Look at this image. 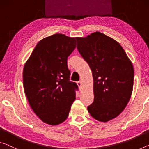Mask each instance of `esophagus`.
<instances>
[{"mask_svg": "<svg viewBox=\"0 0 149 149\" xmlns=\"http://www.w3.org/2000/svg\"><path fill=\"white\" fill-rule=\"evenodd\" d=\"M77 84L78 85V87H79V89L80 90L81 89V88H82V81H78L77 83Z\"/></svg>", "mask_w": 149, "mask_h": 149, "instance_id": "esophagus-1", "label": "esophagus"}]
</instances>
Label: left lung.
<instances>
[{
    "label": "left lung",
    "mask_w": 149,
    "mask_h": 149,
    "mask_svg": "<svg viewBox=\"0 0 149 149\" xmlns=\"http://www.w3.org/2000/svg\"><path fill=\"white\" fill-rule=\"evenodd\" d=\"M77 49L91 69L94 101L87 107L95 120L107 122L120 115L132 96L134 69L122 47L102 33L76 37Z\"/></svg>",
    "instance_id": "8db88e82"
}]
</instances>
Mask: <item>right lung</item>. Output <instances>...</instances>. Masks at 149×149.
I'll use <instances>...</instances> for the list:
<instances>
[{
  "label": "right lung",
  "instance_id": "obj_1",
  "mask_svg": "<svg viewBox=\"0 0 149 149\" xmlns=\"http://www.w3.org/2000/svg\"><path fill=\"white\" fill-rule=\"evenodd\" d=\"M74 37L54 34L40 41L24 65V89L35 114L51 125L64 122L75 99L67 60L76 47Z\"/></svg>",
  "mask_w": 149,
  "mask_h": 149
}]
</instances>
